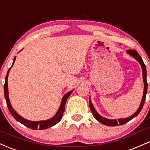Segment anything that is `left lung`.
I'll return each mask as SVG.
<instances>
[{
	"mask_svg": "<svg viewBox=\"0 0 150 150\" xmlns=\"http://www.w3.org/2000/svg\"><path fill=\"white\" fill-rule=\"evenodd\" d=\"M127 52L129 55H130L131 56H132L134 58H135L139 63L140 64L141 67H142V76H143V80H144V93H143V96L142 102H141V104L139 105V108H138L137 110L131 116L128 117L127 118H124V119H117V120H109L107 119V118L103 117L101 115H100L95 110V108H94L93 105L92 104V102L90 100V98L89 99V104H90V108L91 110L92 113H93L94 117L97 120L98 122H100L102 124L108 126H117V125H124L125 123L129 122L131 120H132L133 118L135 117L136 116H137V115L139 114V112L141 111L143 108V105L144 104V101H145L146 98V94H147V70H146V67L145 65H144V62H143L142 57L139 56V55L138 54V52H137L136 50H127Z\"/></svg>",
	"mask_w": 150,
	"mask_h": 150,
	"instance_id": "left-lung-1",
	"label": "left lung"
}]
</instances>
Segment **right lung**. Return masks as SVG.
Listing matches in <instances>:
<instances>
[{"label": "right lung", "instance_id": "right-lung-1", "mask_svg": "<svg viewBox=\"0 0 150 150\" xmlns=\"http://www.w3.org/2000/svg\"><path fill=\"white\" fill-rule=\"evenodd\" d=\"M16 57H15L13 59V64H12V66L10 67L9 70H8V71L7 72V74H6V82H5V85H4L5 98H6V103H7V106H8V110H9L10 112H11V114L12 115V116L16 120L18 121L19 122L21 123V124L24 125L27 127L30 128V129H45L49 127H51L54 126L55 125H56L57 123H58L61 120L62 115H63V113H64V111H65V104H66V101L67 98L70 97V95H71V93H72V90L68 92V93H66L65 95H64L63 98H62L61 104H60V108H59V109L57 110L56 114L55 115V116L52 117L51 119L47 120H42V121H30L26 119H24L23 117H21V115H19L16 111H15L13 108V107L11 106V103H10V100H9V97H8V77L11 67H13L15 61H16Z\"/></svg>", "mask_w": 150, "mask_h": 150}]
</instances>
